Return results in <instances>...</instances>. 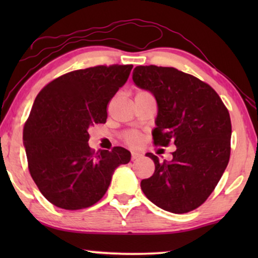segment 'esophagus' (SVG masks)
<instances>
[{
    "mask_svg": "<svg viewBox=\"0 0 258 258\" xmlns=\"http://www.w3.org/2000/svg\"><path fill=\"white\" fill-rule=\"evenodd\" d=\"M141 156L140 153H137V151H133L132 153V160H136V158H139Z\"/></svg>",
    "mask_w": 258,
    "mask_h": 258,
    "instance_id": "esophagus-1",
    "label": "esophagus"
}]
</instances>
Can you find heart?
Wrapping results in <instances>:
<instances>
[{
  "instance_id": "heart-1",
  "label": "heart",
  "mask_w": 258,
  "mask_h": 258,
  "mask_svg": "<svg viewBox=\"0 0 258 258\" xmlns=\"http://www.w3.org/2000/svg\"><path fill=\"white\" fill-rule=\"evenodd\" d=\"M140 93V91H139ZM141 93H143V91H141ZM125 141L128 142L129 144H132V146H135V144H137L140 142V136L137 135V134H128V135L125 136Z\"/></svg>"
}]
</instances>
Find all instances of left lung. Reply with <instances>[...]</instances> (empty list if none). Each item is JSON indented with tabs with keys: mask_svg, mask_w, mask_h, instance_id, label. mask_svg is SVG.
Wrapping results in <instances>:
<instances>
[{
	"mask_svg": "<svg viewBox=\"0 0 258 258\" xmlns=\"http://www.w3.org/2000/svg\"><path fill=\"white\" fill-rule=\"evenodd\" d=\"M133 80L157 101L155 146L176 150L170 162L158 161L141 189L161 209L185 214L206 202L230 158L231 121L227 107L209 84L171 67L139 66Z\"/></svg>",
	"mask_w": 258,
	"mask_h": 258,
	"instance_id": "obj_1",
	"label": "left lung"
}]
</instances>
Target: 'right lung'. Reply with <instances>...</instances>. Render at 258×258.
<instances>
[{
    "label": "right lung",
    "instance_id": "1",
    "mask_svg": "<svg viewBox=\"0 0 258 258\" xmlns=\"http://www.w3.org/2000/svg\"><path fill=\"white\" fill-rule=\"evenodd\" d=\"M132 64L74 70L49 82L35 98L23 128L28 168L45 199L66 210L97 203L130 151L91 149L89 126L105 123L108 103L128 80Z\"/></svg>",
    "mask_w": 258,
    "mask_h": 258
}]
</instances>
